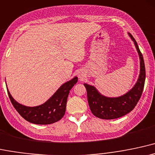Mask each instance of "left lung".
Masks as SVG:
<instances>
[{
  "label": "left lung",
  "mask_w": 155,
  "mask_h": 155,
  "mask_svg": "<svg viewBox=\"0 0 155 155\" xmlns=\"http://www.w3.org/2000/svg\"><path fill=\"white\" fill-rule=\"evenodd\" d=\"M135 44L140 58V74L135 86L127 93L119 97L103 96L94 86L84 83L87 91L88 102L92 114L102 119H114L132 111L141 97L146 79V70L143 55L133 36L128 33Z\"/></svg>",
  "instance_id": "obj_1"
}]
</instances>
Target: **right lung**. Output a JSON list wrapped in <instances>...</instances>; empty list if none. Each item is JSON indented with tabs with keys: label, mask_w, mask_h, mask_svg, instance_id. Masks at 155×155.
<instances>
[{
	"label": "right lung",
	"mask_w": 155,
	"mask_h": 155,
	"mask_svg": "<svg viewBox=\"0 0 155 155\" xmlns=\"http://www.w3.org/2000/svg\"><path fill=\"white\" fill-rule=\"evenodd\" d=\"M78 80V77H74L64 83L47 102L35 107L21 105L14 100L8 88L7 91L12 105L26 121L36 124H50L59 121L64 116L69 91Z\"/></svg>",
	"instance_id": "right-lung-1"
}]
</instances>
